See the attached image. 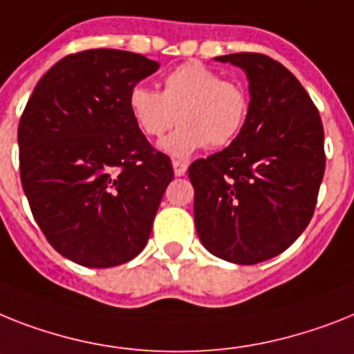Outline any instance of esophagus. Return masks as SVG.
Instances as JSON below:
<instances>
[{"label": "esophagus", "instance_id": "34e87169", "mask_svg": "<svg viewBox=\"0 0 354 354\" xmlns=\"http://www.w3.org/2000/svg\"><path fill=\"white\" fill-rule=\"evenodd\" d=\"M171 165H174V171L177 177H183L184 174H186V170H188V165L184 162V160H179V159H174L171 160Z\"/></svg>", "mask_w": 354, "mask_h": 354}]
</instances>
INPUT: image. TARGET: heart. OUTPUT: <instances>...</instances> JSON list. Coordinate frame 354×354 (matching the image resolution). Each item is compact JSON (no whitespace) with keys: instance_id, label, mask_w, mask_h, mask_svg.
Wrapping results in <instances>:
<instances>
[{"instance_id":"obj_1","label":"heart","mask_w":354,"mask_h":354,"mask_svg":"<svg viewBox=\"0 0 354 354\" xmlns=\"http://www.w3.org/2000/svg\"><path fill=\"white\" fill-rule=\"evenodd\" d=\"M128 108L137 128L151 139H160L175 121L180 122L162 150L188 157L204 145L212 150L232 145L246 124L250 97L242 84L189 61L166 75L162 92L133 86Z\"/></svg>"}]
</instances>
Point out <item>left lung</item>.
I'll return each instance as SVG.
<instances>
[{
  "label": "left lung",
  "instance_id": "obj_1",
  "mask_svg": "<svg viewBox=\"0 0 354 354\" xmlns=\"http://www.w3.org/2000/svg\"><path fill=\"white\" fill-rule=\"evenodd\" d=\"M246 70L250 112L235 141L188 168L204 248L235 264L288 250L308 227L326 170L324 127L300 81L270 55L217 57Z\"/></svg>",
  "mask_w": 354,
  "mask_h": 354
}]
</instances>
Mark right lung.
<instances>
[{"label":"right lung","mask_w":354,"mask_h":354,"mask_svg":"<svg viewBox=\"0 0 354 354\" xmlns=\"http://www.w3.org/2000/svg\"><path fill=\"white\" fill-rule=\"evenodd\" d=\"M157 61L92 48L57 61L19 119V175L46 241L86 268H112L142 251L166 186L170 157L148 142L128 93Z\"/></svg>","instance_id":"obj_1"}]
</instances>
